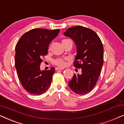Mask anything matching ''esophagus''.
I'll list each match as a JSON object with an SVG mask.
<instances>
[{"label": "esophagus", "instance_id": "obj_1", "mask_svg": "<svg viewBox=\"0 0 124 124\" xmlns=\"http://www.w3.org/2000/svg\"><path fill=\"white\" fill-rule=\"evenodd\" d=\"M64 68H60V67H56L55 68V70H63Z\"/></svg>", "mask_w": 124, "mask_h": 124}]
</instances>
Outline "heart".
I'll use <instances>...</instances> for the list:
<instances>
[{
	"label": "heart",
	"mask_w": 124,
	"mask_h": 124,
	"mask_svg": "<svg viewBox=\"0 0 124 124\" xmlns=\"http://www.w3.org/2000/svg\"><path fill=\"white\" fill-rule=\"evenodd\" d=\"M68 39H64L62 40V42L64 41V40H66ZM54 64L55 65H56L57 66H59V67H64L65 65L66 62L65 61L62 59H57L56 60H54Z\"/></svg>",
	"instance_id": "heart-1"
}]
</instances>
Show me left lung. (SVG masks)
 Returning <instances> with one entry per match:
<instances>
[{
  "label": "left lung",
  "instance_id": "8db88e82",
  "mask_svg": "<svg viewBox=\"0 0 124 124\" xmlns=\"http://www.w3.org/2000/svg\"><path fill=\"white\" fill-rule=\"evenodd\" d=\"M64 34L75 42L77 54L74 67L81 68L82 72L74 74L69 86L76 94H86L94 89L101 74L104 62L103 44L95 32L84 26L68 29Z\"/></svg>",
  "mask_w": 124,
  "mask_h": 124
}]
</instances>
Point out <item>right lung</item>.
Returning a JSON list of instances; mask_svg holds the SVG:
<instances>
[{
    "instance_id": "add662e5",
    "label": "right lung",
    "mask_w": 124,
    "mask_h": 124,
    "mask_svg": "<svg viewBox=\"0 0 124 124\" xmlns=\"http://www.w3.org/2000/svg\"><path fill=\"white\" fill-rule=\"evenodd\" d=\"M59 31L34 29L22 35L17 43L15 67L22 86L29 94L39 95L50 87L55 68L41 71L40 65L47 54L48 45Z\"/></svg>"
}]
</instances>
